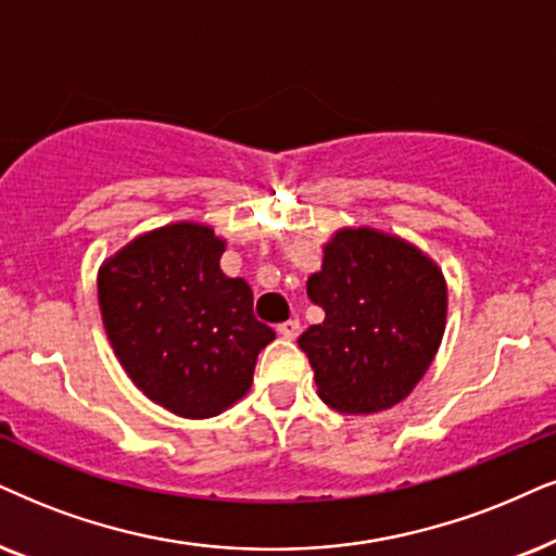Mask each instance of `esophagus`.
<instances>
[{"mask_svg": "<svg viewBox=\"0 0 556 556\" xmlns=\"http://www.w3.org/2000/svg\"><path fill=\"white\" fill-rule=\"evenodd\" d=\"M277 330H279V336H282V339H298V333H300V320H298V318H290V320L279 323Z\"/></svg>", "mask_w": 556, "mask_h": 556, "instance_id": "34e87169", "label": "esophagus"}]
</instances>
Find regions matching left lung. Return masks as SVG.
Listing matches in <instances>:
<instances>
[{"label": "left lung", "instance_id": "8db88e82", "mask_svg": "<svg viewBox=\"0 0 556 556\" xmlns=\"http://www.w3.org/2000/svg\"><path fill=\"white\" fill-rule=\"evenodd\" d=\"M307 298L326 311L298 339L323 403L369 416L410 395L446 323V285L431 258L377 230H339Z\"/></svg>", "mask_w": 556, "mask_h": 556}]
</instances>
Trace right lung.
I'll return each mask as SVG.
<instances>
[{"label": "right lung", "mask_w": 556, "mask_h": 556, "mask_svg": "<svg viewBox=\"0 0 556 556\" xmlns=\"http://www.w3.org/2000/svg\"><path fill=\"white\" fill-rule=\"evenodd\" d=\"M223 249L205 226H166L125 245L97 282L123 369L181 418L217 416L241 400L258 351L274 341L251 287L220 271Z\"/></svg>", "instance_id": "right-lung-1"}]
</instances>
